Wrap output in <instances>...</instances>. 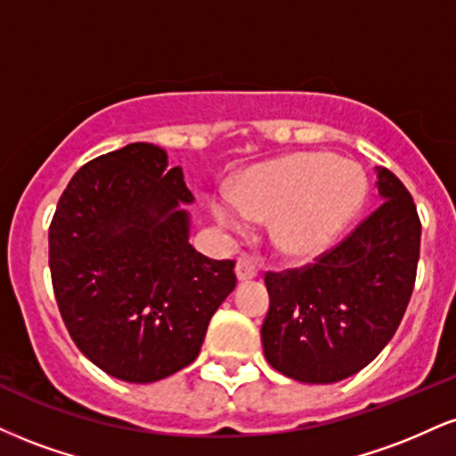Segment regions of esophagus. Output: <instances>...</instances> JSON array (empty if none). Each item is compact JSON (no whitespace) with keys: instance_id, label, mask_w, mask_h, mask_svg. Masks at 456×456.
<instances>
[{"instance_id":"1","label":"esophagus","mask_w":456,"mask_h":456,"mask_svg":"<svg viewBox=\"0 0 456 456\" xmlns=\"http://www.w3.org/2000/svg\"><path fill=\"white\" fill-rule=\"evenodd\" d=\"M256 263L250 259V256H240L238 263H235V276H238L240 282H246V281H252V278H256Z\"/></svg>"}]
</instances>
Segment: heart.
<instances>
[{"label":"heart","instance_id":"1","mask_svg":"<svg viewBox=\"0 0 456 456\" xmlns=\"http://www.w3.org/2000/svg\"><path fill=\"white\" fill-rule=\"evenodd\" d=\"M363 200L365 178L353 163L331 152H293L246 169L233 184V201L216 197L212 214L233 233H242L248 218H270L273 250L304 263L336 244Z\"/></svg>","mask_w":456,"mask_h":456}]
</instances>
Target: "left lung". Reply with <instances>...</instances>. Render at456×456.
Here are the masks:
<instances>
[{"instance_id":"8db88e82","label":"left lung","mask_w":456,"mask_h":456,"mask_svg":"<svg viewBox=\"0 0 456 456\" xmlns=\"http://www.w3.org/2000/svg\"><path fill=\"white\" fill-rule=\"evenodd\" d=\"M382 204L314 265L270 272L263 353L281 374L308 385L354 376L391 342L408 308L420 255L412 195L376 167Z\"/></svg>"}]
</instances>
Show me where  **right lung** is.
Here are the masks:
<instances>
[{
	"label": "right lung",
	"instance_id": "add662e5",
	"mask_svg": "<svg viewBox=\"0 0 456 456\" xmlns=\"http://www.w3.org/2000/svg\"><path fill=\"white\" fill-rule=\"evenodd\" d=\"M193 201L183 169L146 142L93 159L59 200L48 232L59 312L80 353L118 380L148 385L193 363L235 289L233 261L189 244Z\"/></svg>",
	"mask_w": 456,
	"mask_h": 456
}]
</instances>
